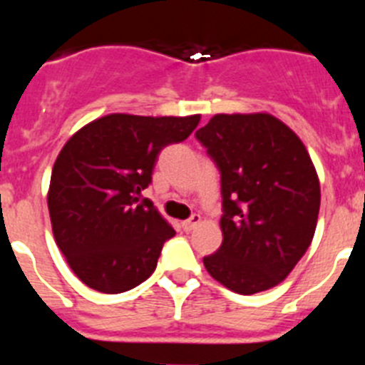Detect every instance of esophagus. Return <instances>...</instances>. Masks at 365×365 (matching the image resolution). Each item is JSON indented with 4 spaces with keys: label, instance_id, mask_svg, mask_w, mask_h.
Here are the masks:
<instances>
[{
    "label": "esophagus",
    "instance_id": "esophagus-1",
    "mask_svg": "<svg viewBox=\"0 0 365 365\" xmlns=\"http://www.w3.org/2000/svg\"><path fill=\"white\" fill-rule=\"evenodd\" d=\"M199 222H201V215L193 214L192 217L180 222V227H182V230H185V232H192V230H195V228L199 227Z\"/></svg>",
    "mask_w": 365,
    "mask_h": 365
}]
</instances>
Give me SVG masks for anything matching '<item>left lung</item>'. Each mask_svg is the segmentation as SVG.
<instances>
[{
    "label": "left lung",
    "instance_id": "obj_1",
    "mask_svg": "<svg viewBox=\"0 0 365 365\" xmlns=\"http://www.w3.org/2000/svg\"><path fill=\"white\" fill-rule=\"evenodd\" d=\"M221 172L222 243L202 259L237 294L269 291L314 237L320 180L305 144L269 113H219L195 133Z\"/></svg>",
    "mask_w": 365,
    "mask_h": 365
}]
</instances>
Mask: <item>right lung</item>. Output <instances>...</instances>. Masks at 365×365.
Listing matches in <instances>:
<instances>
[{"instance_id":"add662e5","label":"right lung","mask_w":365,"mask_h":365,"mask_svg":"<svg viewBox=\"0 0 365 365\" xmlns=\"http://www.w3.org/2000/svg\"><path fill=\"white\" fill-rule=\"evenodd\" d=\"M199 120L111 113L67 140L53 166L47 206L54 241L80 282L118 294L153 274L175 230L138 195L160 150L188 138Z\"/></svg>"}]
</instances>
